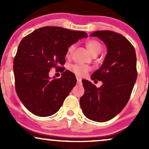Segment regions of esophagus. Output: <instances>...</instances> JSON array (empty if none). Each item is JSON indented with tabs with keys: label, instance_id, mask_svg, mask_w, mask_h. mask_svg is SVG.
Instances as JSON below:
<instances>
[{
	"label": "esophagus",
	"instance_id": "1",
	"mask_svg": "<svg viewBox=\"0 0 149 149\" xmlns=\"http://www.w3.org/2000/svg\"><path fill=\"white\" fill-rule=\"evenodd\" d=\"M77 84L80 85L81 84V79L80 78H77Z\"/></svg>",
	"mask_w": 149,
	"mask_h": 149
}]
</instances>
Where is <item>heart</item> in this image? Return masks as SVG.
<instances>
[{
	"label": "heart",
	"mask_w": 149,
	"mask_h": 149,
	"mask_svg": "<svg viewBox=\"0 0 149 149\" xmlns=\"http://www.w3.org/2000/svg\"><path fill=\"white\" fill-rule=\"evenodd\" d=\"M86 46L87 48L90 51V52L92 54H93V55H97L98 54H100L102 52V48H103L102 44L96 40H88L86 42ZM74 44H72V45L69 46L66 52V57H71V55H72L73 53V51H74ZM70 70H71V72H73L76 76L83 77L85 76L90 71V67L84 64H73L70 67Z\"/></svg>",
	"instance_id": "heart-1"
}]
</instances>
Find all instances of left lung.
<instances>
[{
	"mask_svg": "<svg viewBox=\"0 0 149 149\" xmlns=\"http://www.w3.org/2000/svg\"><path fill=\"white\" fill-rule=\"evenodd\" d=\"M104 41L107 47L105 60L92 73V80L103 83L97 88L83 80L85 93L80 99V107L88 118L106 122L117 116L128 102L136 77V57L131 42L112 31H97L90 34Z\"/></svg>",
	"mask_w": 149,
	"mask_h": 149,
	"instance_id": "left-lung-1",
	"label": "left lung"
}]
</instances>
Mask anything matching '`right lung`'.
<instances>
[{
  "mask_svg": "<svg viewBox=\"0 0 149 149\" xmlns=\"http://www.w3.org/2000/svg\"><path fill=\"white\" fill-rule=\"evenodd\" d=\"M84 31L59 26H44L25 36L13 61L15 90L24 106L32 113L47 117L57 113L76 84L72 72L64 71L67 48ZM62 72L59 79L49 77L50 69Z\"/></svg>",
  "mask_w": 149,
  "mask_h": 149,
  "instance_id": "1",
  "label": "right lung"
}]
</instances>
